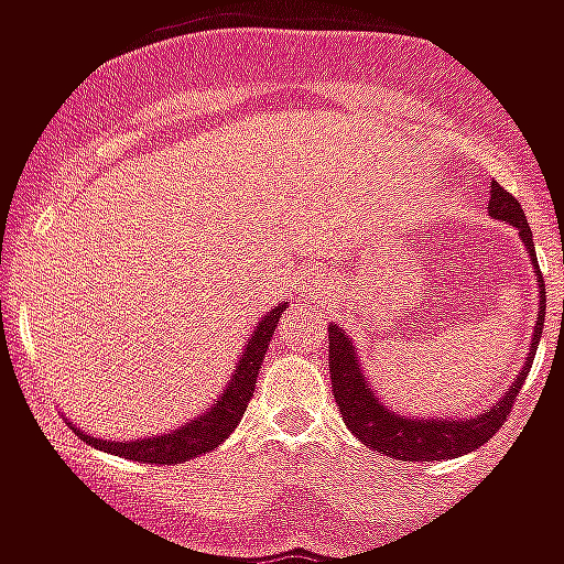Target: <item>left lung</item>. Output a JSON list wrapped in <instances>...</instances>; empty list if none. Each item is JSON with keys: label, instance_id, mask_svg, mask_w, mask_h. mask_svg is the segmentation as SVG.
I'll return each mask as SVG.
<instances>
[{"label": "left lung", "instance_id": "1", "mask_svg": "<svg viewBox=\"0 0 564 564\" xmlns=\"http://www.w3.org/2000/svg\"><path fill=\"white\" fill-rule=\"evenodd\" d=\"M489 213L495 219H503L516 225L521 239H524L527 254L533 257V265L539 269L533 248V230L527 225V216L521 210V202L516 195L507 193L500 184H491ZM539 322H535L533 345H530V357L524 362V371L509 386V392L500 398L491 410H486L477 419H412V415H398V412L386 410L383 403L377 401L375 389H369V380L357 366V354H354L351 339L343 334V327H327V345H330V383H334V398L339 406V415L348 424L354 436L360 438L362 445H369L377 454L403 459V463H430V459H454V456L471 454L480 445H486L509 419V412L516 410L518 392L527 380V371L533 369L535 345L542 339L544 327V281L539 274Z\"/></svg>", "mask_w": 564, "mask_h": 564}]
</instances>
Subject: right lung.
<instances>
[{
	"mask_svg": "<svg viewBox=\"0 0 564 564\" xmlns=\"http://www.w3.org/2000/svg\"><path fill=\"white\" fill-rule=\"evenodd\" d=\"M283 310H286V304L272 310V313L257 325L254 336L248 339L246 351H242L237 369H234V380H230L225 394L213 403L210 410L204 412L202 419L189 421V424H184V427L175 430V433H166V436L137 438V442L93 438L87 436V433H82V430H78V436H82L84 442H90L93 447H99V451H108V454L113 456H126V459L149 465L187 463V459H195V456L213 451V447L221 445V442L230 436V430L237 427L239 419L246 415L248 401H251V394H254L257 375H260V366H263L265 348H269V339H272Z\"/></svg>",
	"mask_w": 564,
	"mask_h": 564,
	"instance_id": "right-lung-1",
	"label": "right lung"
}]
</instances>
